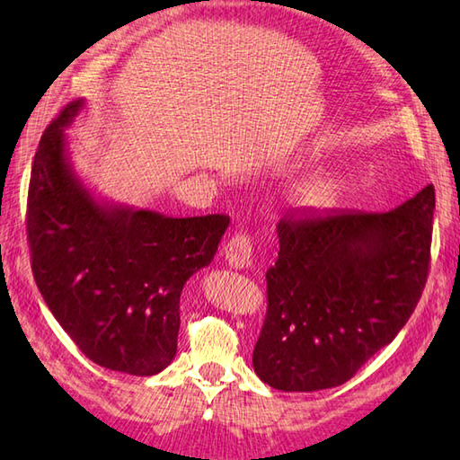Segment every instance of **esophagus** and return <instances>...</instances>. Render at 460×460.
<instances>
[{
  "label": "esophagus",
  "mask_w": 460,
  "mask_h": 460,
  "mask_svg": "<svg viewBox=\"0 0 460 460\" xmlns=\"http://www.w3.org/2000/svg\"><path fill=\"white\" fill-rule=\"evenodd\" d=\"M225 261L229 262L233 269H245L252 261V241L249 233H235L223 247Z\"/></svg>",
  "instance_id": "34e87169"
}]
</instances>
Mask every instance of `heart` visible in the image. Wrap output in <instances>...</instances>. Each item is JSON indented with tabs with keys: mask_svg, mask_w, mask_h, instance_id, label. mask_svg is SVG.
<instances>
[{
	"mask_svg": "<svg viewBox=\"0 0 460 460\" xmlns=\"http://www.w3.org/2000/svg\"><path fill=\"white\" fill-rule=\"evenodd\" d=\"M341 188L344 185L336 175H316V178L302 183L296 195L298 201L308 205V208H326V205L334 203L340 198Z\"/></svg>",
	"mask_w": 460,
	"mask_h": 460,
	"instance_id": "heart-1",
	"label": "heart"
}]
</instances>
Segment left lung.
<instances>
[{
  "label": "left lung",
  "mask_w": 460,
  "mask_h": 460,
  "mask_svg": "<svg viewBox=\"0 0 460 460\" xmlns=\"http://www.w3.org/2000/svg\"><path fill=\"white\" fill-rule=\"evenodd\" d=\"M433 183L392 211L298 209L279 223L257 376L280 392L346 384L413 314L431 269Z\"/></svg>",
  "instance_id": "left-lung-1"
}]
</instances>
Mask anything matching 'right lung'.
I'll use <instances>...</instances> for the list:
<instances>
[{
    "label": "right lung",
    "instance_id": "add662e5",
    "mask_svg": "<svg viewBox=\"0 0 460 460\" xmlns=\"http://www.w3.org/2000/svg\"><path fill=\"white\" fill-rule=\"evenodd\" d=\"M81 106L58 112L33 158L25 213L33 279L86 358L154 376L178 349L185 280L213 261L229 215L173 219L94 203L65 155L63 128Z\"/></svg>",
    "mask_w": 460,
    "mask_h": 460
}]
</instances>
